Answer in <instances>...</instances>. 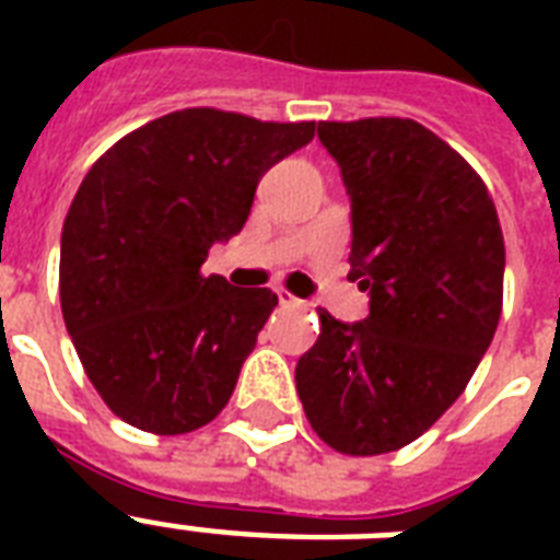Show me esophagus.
<instances>
[{"mask_svg": "<svg viewBox=\"0 0 560 560\" xmlns=\"http://www.w3.org/2000/svg\"><path fill=\"white\" fill-rule=\"evenodd\" d=\"M276 293H279V302H281V305H284V307H302V305H305V302H302V299L293 296L290 290L281 288V290H276Z\"/></svg>", "mask_w": 560, "mask_h": 560, "instance_id": "1", "label": "esophagus"}]
</instances>
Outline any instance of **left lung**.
I'll return each mask as SVG.
<instances>
[{
    "instance_id": "obj_1",
    "label": "left lung",
    "mask_w": 560,
    "mask_h": 560,
    "mask_svg": "<svg viewBox=\"0 0 560 560\" xmlns=\"http://www.w3.org/2000/svg\"><path fill=\"white\" fill-rule=\"evenodd\" d=\"M351 197V272L369 316L319 311L296 392L346 456L400 451L444 416L503 314L505 244L486 183L412 118L319 121Z\"/></svg>"
}]
</instances>
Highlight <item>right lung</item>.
<instances>
[{
  "label": "right lung",
  "mask_w": 560,
  "mask_h": 560,
  "mask_svg": "<svg viewBox=\"0 0 560 560\" xmlns=\"http://www.w3.org/2000/svg\"><path fill=\"white\" fill-rule=\"evenodd\" d=\"M314 133L316 121L188 107L118 139L83 177L60 241V307L121 421L183 435L226 407L279 296L200 267L244 229L267 168Z\"/></svg>",
  "instance_id": "1"
}]
</instances>
